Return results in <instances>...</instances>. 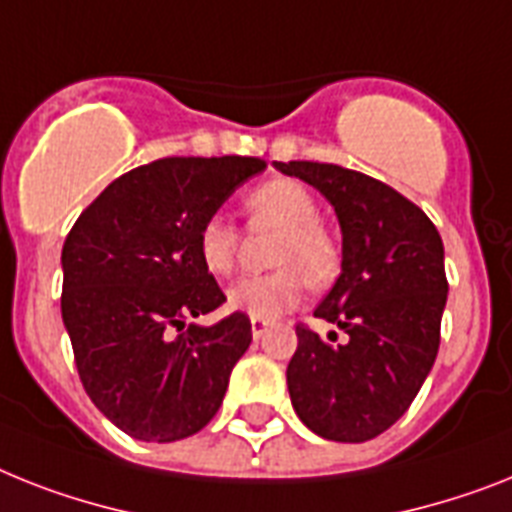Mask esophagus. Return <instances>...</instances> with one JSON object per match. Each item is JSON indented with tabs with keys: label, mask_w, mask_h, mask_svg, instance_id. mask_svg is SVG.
Here are the masks:
<instances>
[{
	"label": "esophagus",
	"mask_w": 512,
	"mask_h": 512,
	"mask_svg": "<svg viewBox=\"0 0 512 512\" xmlns=\"http://www.w3.org/2000/svg\"><path fill=\"white\" fill-rule=\"evenodd\" d=\"M272 322H261V319H251V335L253 340H264L269 335V329H272Z\"/></svg>",
	"instance_id": "34e87169"
}]
</instances>
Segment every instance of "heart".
<instances>
[{
    "instance_id": "b5f03b06",
    "label": "heart",
    "mask_w": 512,
    "mask_h": 512,
    "mask_svg": "<svg viewBox=\"0 0 512 512\" xmlns=\"http://www.w3.org/2000/svg\"><path fill=\"white\" fill-rule=\"evenodd\" d=\"M246 211L253 227L280 230L274 240L269 274L240 277L227 290V308L261 322L295 308L306 293V282L324 287L340 272V248L335 238L316 219L314 196L298 180L277 177L251 190ZM196 251L204 269L214 277H227L238 256L235 227L222 214H211L196 232Z\"/></svg>"
}]
</instances>
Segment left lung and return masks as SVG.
<instances>
[{"label":"left lung","instance_id":"left-lung-1","mask_svg":"<svg viewBox=\"0 0 512 512\" xmlns=\"http://www.w3.org/2000/svg\"><path fill=\"white\" fill-rule=\"evenodd\" d=\"M274 170L319 190L342 232L340 277L314 316L348 340L295 329L290 400L319 437L366 442L408 411L437 358L447 303L442 238L416 204L363 172L319 162H274Z\"/></svg>","mask_w":512,"mask_h":512}]
</instances>
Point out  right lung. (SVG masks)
Returning <instances> with one entry per match:
<instances>
[{
    "mask_svg": "<svg viewBox=\"0 0 512 512\" xmlns=\"http://www.w3.org/2000/svg\"><path fill=\"white\" fill-rule=\"evenodd\" d=\"M266 170L253 156H170L104 188L62 246V322L91 403L141 442H177L219 411L251 345L246 314L204 327L225 301L196 251L206 217Z\"/></svg>",
    "mask_w": 512,
    "mask_h": 512,
    "instance_id": "right-lung-1",
    "label": "right lung"
}]
</instances>
